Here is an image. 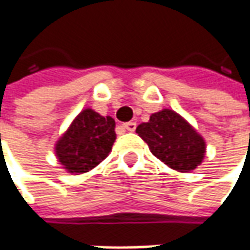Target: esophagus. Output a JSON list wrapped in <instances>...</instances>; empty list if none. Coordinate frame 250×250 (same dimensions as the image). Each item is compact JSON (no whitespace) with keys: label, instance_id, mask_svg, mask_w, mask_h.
<instances>
[{"label":"esophagus","instance_id":"34e87169","mask_svg":"<svg viewBox=\"0 0 250 250\" xmlns=\"http://www.w3.org/2000/svg\"><path fill=\"white\" fill-rule=\"evenodd\" d=\"M122 126H124V129L129 130V132H135V129H136V122L130 121V122H126V124H124Z\"/></svg>","mask_w":250,"mask_h":250}]
</instances>
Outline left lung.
<instances>
[{"instance_id":"8db88e82","label":"left lung","mask_w":250,"mask_h":250,"mask_svg":"<svg viewBox=\"0 0 250 250\" xmlns=\"http://www.w3.org/2000/svg\"><path fill=\"white\" fill-rule=\"evenodd\" d=\"M136 133L145 140L150 151L166 166L178 172H190L206 156V140L182 115L163 108L142 122Z\"/></svg>"}]
</instances>
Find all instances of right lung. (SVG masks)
<instances>
[{
	"label": "right lung",
	"mask_w": 250,
	"mask_h": 250,
	"mask_svg": "<svg viewBox=\"0 0 250 250\" xmlns=\"http://www.w3.org/2000/svg\"><path fill=\"white\" fill-rule=\"evenodd\" d=\"M115 139L114 118L84 108L55 142L54 151L68 174L79 175L97 167L110 154Z\"/></svg>",
	"instance_id": "obj_1"
}]
</instances>
